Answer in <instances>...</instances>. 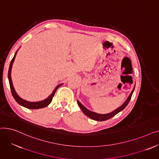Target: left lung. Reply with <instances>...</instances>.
I'll list each match as a JSON object with an SVG mask.
<instances>
[{
	"label": "left lung",
	"instance_id": "obj_1",
	"mask_svg": "<svg viewBox=\"0 0 159 159\" xmlns=\"http://www.w3.org/2000/svg\"><path fill=\"white\" fill-rule=\"evenodd\" d=\"M134 89H135V88H134V89L132 90L131 93H130L128 99L126 100V101H125V102L121 106L118 107L116 110H114L113 112L107 113V114H98V113H95V112H93V111H91L88 110V109H86V108L84 106L82 105L79 101H77V104L79 106L80 110L82 111V112L84 113L86 116H88V117L91 118V119H93V120H97V121H104V120H106L111 119V117H113V116H114L115 115H116L118 113H119L120 111L123 110L124 108L127 106V105L128 104V103L130 101V99L131 98V96H132L133 91H134Z\"/></svg>",
	"mask_w": 159,
	"mask_h": 159
}]
</instances>
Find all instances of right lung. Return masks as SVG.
<instances>
[{
	"instance_id": "1",
	"label": "right lung",
	"mask_w": 159,
	"mask_h": 159,
	"mask_svg": "<svg viewBox=\"0 0 159 159\" xmlns=\"http://www.w3.org/2000/svg\"><path fill=\"white\" fill-rule=\"evenodd\" d=\"M16 54V52L15 53L13 58H12V60L10 62V67H9V70H8V80H9V83H10V89H11V93H12V95L13 97V98H15V100L16 101V102H17L18 104H19L20 105L26 107V108H28V109H40V108H43V107H45L46 106H48L50 103H51L52 99H53V97L55 95V91H57V89L59 88L61 85H62V84H59L58 85L55 90L53 91V93L50 95L49 97H48L46 99L44 100V101H40V102H29V101H25V100L21 98L20 97H19V95L16 93L14 89V88L13 86V84H12V81H11V68H12V64H13V62L14 61V59H15V55Z\"/></svg>"
}]
</instances>
